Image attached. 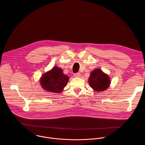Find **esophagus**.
<instances>
[{
	"mask_svg": "<svg viewBox=\"0 0 145 145\" xmlns=\"http://www.w3.org/2000/svg\"><path fill=\"white\" fill-rule=\"evenodd\" d=\"M74 76L75 78H80L81 76V75L80 73H75V74H74Z\"/></svg>",
	"mask_w": 145,
	"mask_h": 145,
	"instance_id": "34e87169",
	"label": "esophagus"
}]
</instances>
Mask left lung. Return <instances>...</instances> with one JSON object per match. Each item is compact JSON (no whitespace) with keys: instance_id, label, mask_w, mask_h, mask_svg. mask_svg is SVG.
Instances as JSON below:
<instances>
[{"instance_id":"obj_1","label":"left lung","mask_w":145,"mask_h":145,"mask_svg":"<svg viewBox=\"0 0 145 145\" xmlns=\"http://www.w3.org/2000/svg\"><path fill=\"white\" fill-rule=\"evenodd\" d=\"M88 83L94 90L103 91L110 86V80L109 75L101 69H95L90 72Z\"/></svg>"}]
</instances>
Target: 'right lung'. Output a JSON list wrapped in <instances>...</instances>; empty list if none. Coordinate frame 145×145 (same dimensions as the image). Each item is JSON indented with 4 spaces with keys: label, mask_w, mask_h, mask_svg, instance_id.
I'll use <instances>...</instances> for the list:
<instances>
[{
    "label": "right lung",
    "mask_w": 145,
    "mask_h": 145,
    "mask_svg": "<svg viewBox=\"0 0 145 145\" xmlns=\"http://www.w3.org/2000/svg\"><path fill=\"white\" fill-rule=\"evenodd\" d=\"M69 78L63 73L62 69L57 66L43 74L40 79L42 88L51 93H60L66 86Z\"/></svg>",
    "instance_id": "right-lung-1"
}]
</instances>
